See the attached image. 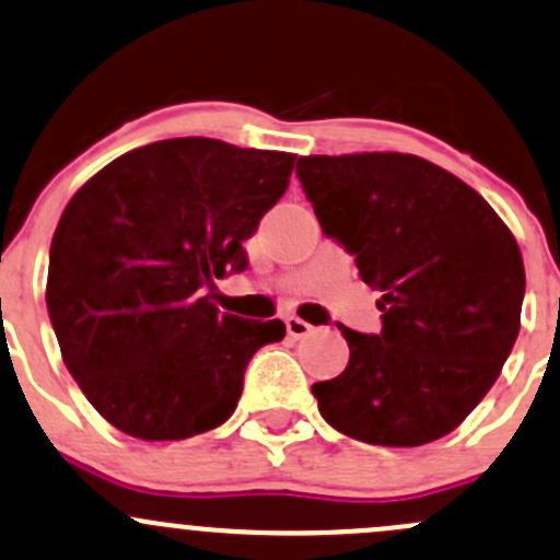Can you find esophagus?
I'll list each match as a JSON object with an SVG mask.
<instances>
[{
    "mask_svg": "<svg viewBox=\"0 0 560 560\" xmlns=\"http://www.w3.org/2000/svg\"><path fill=\"white\" fill-rule=\"evenodd\" d=\"M311 329H314V327H311L308 322L300 319V316H290V319H287V335H290V338H295V340L298 338H305V335H308Z\"/></svg>",
    "mask_w": 560,
    "mask_h": 560,
    "instance_id": "34e87169",
    "label": "esophagus"
}]
</instances>
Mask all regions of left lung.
<instances>
[{
  "label": "left lung",
  "instance_id": "8db88e82",
  "mask_svg": "<svg viewBox=\"0 0 560 560\" xmlns=\"http://www.w3.org/2000/svg\"><path fill=\"white\" fill-rule=\"evenodd\" d=\"M322 231L381 290L384 329L340 327L349 364L311 386L349 438L416 448L453 432L502 373L526 292L515 235L486 198L405 152L298 161Z\"/></svg>",
  "mask_w": 560,
  "mask_h": 560
}]
</instances>
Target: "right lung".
<instances>
[{
  "label": "right lung",
  "mask_w": 560,
  "mask_h": 560,
  "mask_svg": "<svg viewBox=\"0 0 560 560\" xmlns=\"http://www.w3.org/2000/svg\"><path fill=\"white\" fill-rule=\"evenodd\" d=\"M292 152L220 139L152 141L93 174L58 220L47 311L88 402L137 440H185L231 419L244 370L284 322L220 314L214 279L290 185Z\"/></svg>",
  "instance_id": "obj_1"
}]
</instances>
